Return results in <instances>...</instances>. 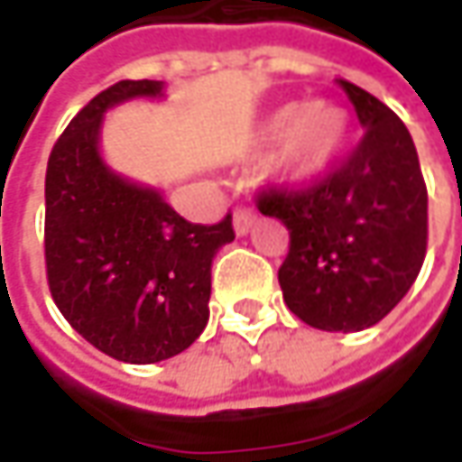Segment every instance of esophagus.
<instances>
[{
    "instance_id": "obj_1",
    "label": "esophagus",
    "mask_w": 462,
    "mask_h": 462,
    "mask_svg": "<svg viewBox=\"0 0 462 462\" xmlns=\"http://www.w3.org/2000/svg\"><path fill=\"white\" fill-rule=\"evenodd\" d=\"M254 223H257V213H254L252 208H236V210H234V228H236L239 236L249 234Z\"/></svg>"
}]
</instances>
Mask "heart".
<instances>
[{
    "label": "heart",
    "instance_id": "obj_1",
    "mask_svg": "<svg viewBox=\"0 0 462 462\" xmlns=\"http://www.w3.org/2000/svg\"><path fill=\"white\" fill-rule=\"evenodd\" d=\"M349 116L331 102H291L277 107L259 125V143L277 146V167L298 182L321 177L342 153Z\"/></svg>",
    "mask_w": 462,
    "mask_h": 462
}]
</instances>
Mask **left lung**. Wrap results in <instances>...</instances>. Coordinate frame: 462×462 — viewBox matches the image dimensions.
I'll return each instance as SVG.
<instances>
[{
  "mask_svg": "<svg viewBox=\"0 0 462 462\" xmlns=\"http://www.w3.org/2000/svg\"><path fill=\"white\" fill-rule=\"evenodd\" d=\"M363 141L306 187H267L257 208L291 231L277 280L288 309L321 331H363L399 306L427 254V185L409 128L352 81Z\"/></svg>",
  "mask_w": 462,
  "mask_h": 462,
  "instance_id": "obj_1",
  "label": "left lung"
}]
</instances>
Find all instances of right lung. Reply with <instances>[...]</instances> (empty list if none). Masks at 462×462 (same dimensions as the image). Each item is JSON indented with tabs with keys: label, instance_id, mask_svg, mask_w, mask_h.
Returning a JSON list of instances; mask_svg holds the SVG:
<instances>
[{
	"label": "right lung",
	"instance_id": "add662e5",
	"mask_svg": "<svg viewBox=\"0 0 462 462\" xmlns=\"http://www.w3.org/2000/svg\"><path fill=\"white\" fill-rule=\"evenodd\" d=\"M162 81L123 79L66 125L45 169V275L63 319L99 352L149 365L185 352L208 324L210 264L234 241L221 223L185 221L152 187L99 156L102 116L159 97Z\"/></svg>",
	"mask_w": 462,
	"mask_h": 462
}]
</instances>
